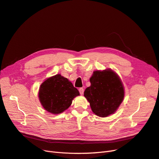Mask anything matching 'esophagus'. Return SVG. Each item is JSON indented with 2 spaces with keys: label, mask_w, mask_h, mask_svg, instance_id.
<instances>
[{
  "label": "esophagus",
  "mask_w": 159,
  "mask_h": 159,
  "mask_svg": "<svg viewBox=\"0 0 159 159\" xmlns=\"http://www.w3.org/2000/svg\"><path fill=\"white\" fill-rule=\"evenodd\" d=\"M79 91H80V93L81 95H83V94H84V88H80L79 89Z\"/></svg>",
  "instance_id": "esophagus-1"
}]
</instances>
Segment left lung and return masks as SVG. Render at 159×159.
Returning <instances> with one entry per match:
<instances>
[{
  "label": "left lung",
  "mask_w": 159,
  "mask_h": 159,
  "mask_svg": "<svg viewBox=\"0 0 159 159\" xmlns=\"http://www.w3.org/2000/svg\"><path fill=\"white\" fill-rule=\"evenodd\" d=\"M91 85L84 91L92 111L105 117L114 113L124 98V89L118 75L111 70L95 71Z\"/></svg>",
  "instance_id": "obj_1"
}]
</instances>
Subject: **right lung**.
<instances>
[{"instance_id": "obj_1", "label": "right lung", "mask_w": 159, "mask_h": 159, "mask_svg": "<svg viewBox=\"0 0 159 159\" xmlns=\"http://www.w3.org/2000/svg\"><path fill=\"white\" fill-rule=\"evenodd\" d=\"M78 95H80L78 89L68 79L57 74L41 84L38 97L47 111L59 114L68 109Z\"/></svg>"}]
</instances>
